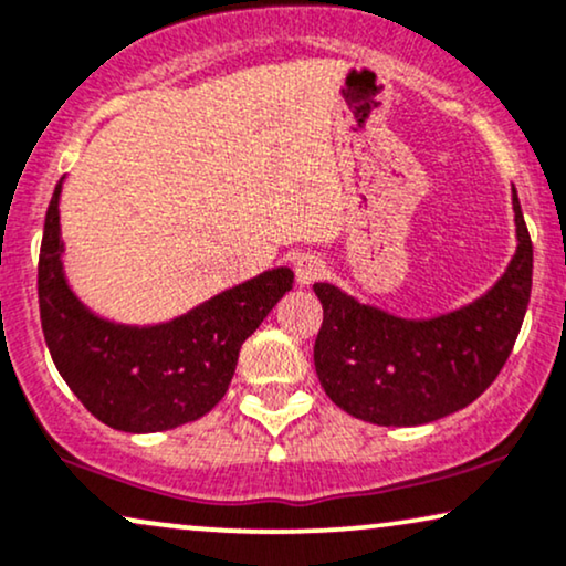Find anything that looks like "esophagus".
I'll list each match as a JSON object with an SVG mask.
<instances>
[{
	"label": "esophagus",
	"instance_id": "34e87169",
	"mask_svg": "<svg viewBox=\"0 0 566 566\" xmlns=\"http://www.w3.org/2000/svg\"><path fill=\"white\" fill-rule=\"evenodd\" d=\"M324 261L316 253H303L295 259V279L300 287H307V284L316 282V279L324 276Z\"/></svg>",
	"mask_w": 566,
	"mask_h": 566
}]
</instances>
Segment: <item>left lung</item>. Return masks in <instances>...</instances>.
Returning <instances> with one entry per match:
<instances>
[{"label": "left lung", "mask_w": 566, "mask_h": 566, "mask_svg": "<svg viewBox=\"0 0 566 566\" xmlns=\"http://www.w3.org/2000/svg\"><path fill=\"white\" fill-rule=\"evenodd\" d=\"M517 250L493 287L431 318H402L316 282L324 324L313 347L336 407L376 426H423L475 402L504 368L533 287V242L512 188Z\"/></svg>", "instance_id": "left-lung-1"}]
</instances>
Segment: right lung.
Instances as JSON below:
<instances>
[{"mask_svg": "<svg viewBox=\"0 0 566 566\" xmlns=\"http://www.w3.org/2000/svg\"><path fill=\"white\" fill-rule=\"evenodd\" d=\"M62 182L44 221L39 307L46 347L85 410L125 433H156L203 418L227 395L248 339L292 290L276 266L159 324H119L91 311L64 274Z\"/></svg>", "mask_w": 566, "mask_h": 566, "instance_id": "right-lung-1", "label": "right lung"}]
</instances>
